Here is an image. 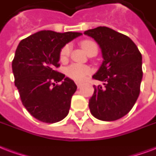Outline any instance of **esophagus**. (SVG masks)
Here are the masks:
<instances>
[{"instance_id": "1", "label": "esophagus", "mask_w": 156, "mask_h": 156, "mask_svg": "<svg viewBox=\"0 0 156 156\" xmlns=\"http://www.w3.org/2000/svg\"><path fill=\"white\" fill-rule=\"evenodd\" d=\"M76 84H77V87H78V88H80L81 87H82V83H76Z\"/></svg>"}]
</instances>
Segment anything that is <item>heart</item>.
<instances>
[{"label":"heart","instance_id":"b5f03b06","mask_svg":"<svg viewBox=\"0 0 156 156\" xmlns=\"http://www.w3.org/2000/svg\"><path fill=\"white\" fill-rule=\"evenodd\" d=\"M82 46L85 51H87L91 47H97V44L91 41H85L82 42ZM70 52V46L69 45H65L60 51V59L65 60L68 58ZM65 73L73 80L77 82H82L85 78L87 75L91 73V69L85 65H78V64H72L69 66H68L65 70Z\"/></svg>","mask_w":156,"mask_h":156}]
</instances>
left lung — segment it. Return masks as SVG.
Wrapping results in <instances>:
<instances>
[{
  "instance_id": "1",
  "label": "left lung",
  "mask_w": 156,
  "mask_h": 156,
  "mask_svg": "<svg viewBox=\"0 0 156 156\" xmlns=\"http://www.w3.org/2000/svg\"><path fill=\"white\" fill-rule=\"evenodd\" d=\"M97 41L103 62L92 78L104 82L93 86L89 100L91 115L102 121H115L128 114L136 103L142 79V57L128 37L107 27L84 32Z\"/></svg>"
}]
</instances>
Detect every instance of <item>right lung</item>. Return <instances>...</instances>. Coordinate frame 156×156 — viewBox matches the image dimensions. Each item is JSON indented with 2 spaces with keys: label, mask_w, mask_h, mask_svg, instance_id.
<instances>
[{
  "label": "right lung",
  "mask_w": 156,
  "mask_h": 156,
  "mask_svg": "<svg viewBox=\"0 0 156 156\" xmlns=\"http://www.w3.org/2000/svg\"><path fill=\"white\" fill-rule=\"evenodd\" d=\"M81 35L39 31L22 40L16 49L12 62L15 85L26 110L43 123H56L69 114L77 86L55 68L59 66L61 49ZM54 81L62 84L55 85Z\"/></svg>",
  "instance_id": "add662e5"
}]
</instances>
